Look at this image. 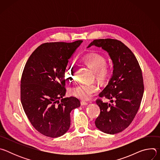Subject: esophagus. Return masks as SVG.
Here are the masks:
<instances>
[{
  "label": "esophagus",
  "mask_w": 160,
  "mask_h": 160,
  "mask_svg": "<svg viewBox=\"0 0 160 160\" xmlns=\"http://www.w3.org/2000/svg\"><path fill=\"white\" fill-rule=\"evenodd\" d=\"M81 104H82V106H86V105L88 104V102H85V101H81Z\"/></svg>",
  "instance_id": "obj_1"
}]
</instances>
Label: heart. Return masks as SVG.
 Instances as JSON below:
<instances>
[{
  "mask_svg": "<svg viewBox=\"0 0 160 160\" xmlns=\"http://www.w3.org/2000/svg\"><path fill=\"white\" fill-rule=\"evenodd\" d=\"M82 61L91 70L94 71L96 77L101 81L106 80L109 76L110 68L106 64L105 58L97 53H90L85 55L82 58ZM75 66L73 63H68L64 68V77L68 81L75 79ZM99 90L98 85L95 83H78L70 89L72 96L83 100H87L97 92Z\"/></svg>",
  "mask_w": 160,
  "mask_h": 160,
  "instance_id": "b5f03b06",
  "label": "heart"
}]
</instances>
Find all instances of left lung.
Here are the masks:
<instances>
[{"label": "left lung", "mask_w": 160, "mask_h": 160, "mask_svg": "<svg viewBox=\"0 0 160 160\" xmlns=\"http://www.w3.org/2000/svg\"><path fill=\"white\" fill-rule=\"evenodd\" d=\"M92 45L107 51L113 62L112 76L99 94L112 104L96 100L100 115L95 124L104 133H117L130 125L139 109L144 89L142 70L133 53L121 41L96 39L88 48Z\"/></svg>", "instance_id": "obj_1"}]
</instances>
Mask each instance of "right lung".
<instances>
[{"instance_id":"right-lung-1","label":"right lung","mask_w":160,"mask_h":160,"mask_svg":"<svg viewBox=\"0 0 160 160\" xmlns=\"http://www.w3.org/2000/svg\"><path fill=\"white\" fill-rule=\"evenodd\" d=\"M82 42H48L29 57L21 79V102L28 120L40 133L49 138L64 135L70 127V112L80 106L66 94L64 68Z\"/></svg>"}]
</instances>
